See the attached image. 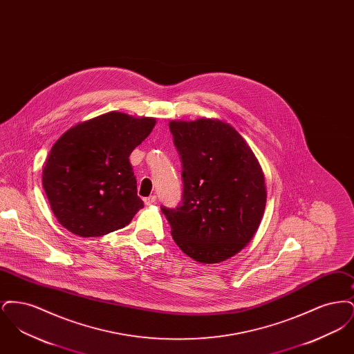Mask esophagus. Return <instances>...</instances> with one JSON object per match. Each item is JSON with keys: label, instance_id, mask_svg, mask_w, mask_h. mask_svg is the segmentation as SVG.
Here are the masks:
<instances>
[{"label": "esophagus", "instance_id": "1", "mask_svg": "<svg viewBox=\"0 0 354 354\" xmlns=\"http://www.w3.org/2000/svg\"><path fill=\"white\" fill-rule=\"evenodd\" d=\"M143 202H145L146 205L155 204V202H156V196H155V195H151V196H149V198H145V199H143Z\"/></svg>", "mask_w": 354, "mask_h": 354}]
</instances>
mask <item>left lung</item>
I'll return each mask as SVG.
<instances>
[{
    "label": "left lung",
    "instance_id": "left-lung-1",
    "mask_svg": "<svg viewBox=\"0 0 354 354\" xmlns=\"http://www.w3.org/2000/svg\"><path fill=\"white\" fill-rule=\"evenodd\" d=\"M169 124L183 163L182 204L162 207L172 239L195 261H224L252 240L261 223L267 203L263 169L244 138L223 120Z\"/></svg>",
    "mask_w": 354,
    "mask_h": 354
}]
</instances>
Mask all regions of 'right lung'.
I'll list each match as a JSON object with an SVG mask.
<instances>
[{
	"instance_id": "1",
	"label": "right lung",
	"mask_w": 354,
	"mask_h": 354,
	"mask_svg": "<svg viewBox=\"0 0 354 354\" xmlns=\"http://www.w3.org/2000/svg\"><path fill=\"white\" fill-rule=\"evenodd\" d=\"M156 119L111 111L68 129L54 143L42 169V185L62 227L82 237L126 227L143 208L136 195L130 153Z\"/></svg>"
}]
</instances>
